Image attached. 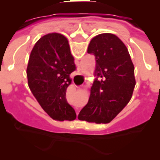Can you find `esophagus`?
I'll use <instances>...</instances> for the list:
<instances>
[{"label":"esophagus","mask_w":160,"mask_h":160,"mask_svg":"<svg viewBox=\"0 0 160 160\" xmlns=\"http://www.w3.org/2000/svg\"><path fill=\"white\" fill-rule=\"evenodd\" d=\"M80 76L82 77V78H83V79H84V76H83V74H82V73H81V71H80Z\"/></svg>","instance_id":"esophagus-1"}]
</instances>
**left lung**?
I'll list each match as a JSON object with an SVG mask.
<instances>
[{"instance_id":"1","label":"left lung","mask_w":160,"mask_h":160,"mask_svg":"<svg viewBox=\"0 0 160 160\" xmlns=\"http://www.w3.org/2000/svg\"><path fill=\"white\" fill-rule=\"evenodd\" d=\"M87 53L96 59L88 103L78 118L95 123H109L130 101L135 87L134 67L127 47L111 33L94 37Z\"/></svg>"}]
</instances>
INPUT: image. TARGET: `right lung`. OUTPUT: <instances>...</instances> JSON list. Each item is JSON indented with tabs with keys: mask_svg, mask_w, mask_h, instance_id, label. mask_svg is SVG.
Instances as JSON below:
<instances>
[{
	"mask_svg": "<svg viewBox=\"0 0 160 160\" xmlns=\"http://www.w3.org/2000/svg\"><path fill=\"white\" fill-rule=\"evenodd\" d=\"M76 70L68 41L60 33H49L35 43L26 69L30 90L41 107L56 121H73L76 113L66 99L70 74Z\"/></svg>",
	"mask_w": 160,
	"mask_h": 160,
	"instance_id": "obj_1",
	"label": "right lung"
}]
</instances>
